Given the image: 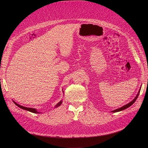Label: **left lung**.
<instances>
[{
	"label": "left lung",
	"mask_w": 148,
	"mask_h": 148,
	"mask_svg": "<svg viewBox=\"0 0 148 148\" xmlns=\"http://www.w3.org/2000/svg\"><path fill=\"white\" fill-rule=\"evenodd\" d=\"M140 90H138V94H137V95H136V97L134 98V99L133 100V101H131L130 102V103H129L128 104H126V105H125L124 106H123V107H121V108H117V109H116V110H113V111H112V112H113V113H115V112H120V111H122V110H125V109H126V108H128L129 107H130L131 105H133L134 103H135V101H136V99H137V98H138V96L139 95V93H140Z\"/></svg>",
	"instance_id": "1"
}]
</instances>
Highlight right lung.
Returning a JSON list of instances; mask_svg holds the SVG:
<instances>
[{"label": "right lung", "instance_id": "right-lung-1", "mask_svg": "<svg viewBox=\"0 0 148 148\" xmlns=\"http://www.w3.org/2000/svg\"><path fill=\"white\" fill-rule=\"evenodd\" d=\"M13 102L14 103V104L16 105V106H17L18 107H19L20 108H22V109H23V110H27V111H29V112H32V113H40V112H38L35 108H29V107H24V106H20V105H19L18 104H17V103H16L15 102H14V101H13ZM62 103V101L61 100L60 102H59L56 106H55V107H54V108L55 107H58L59 106H60V105H61V104Z\"/></svg>", "mask_w": 148, "mask_h": 148}]
</instances>
